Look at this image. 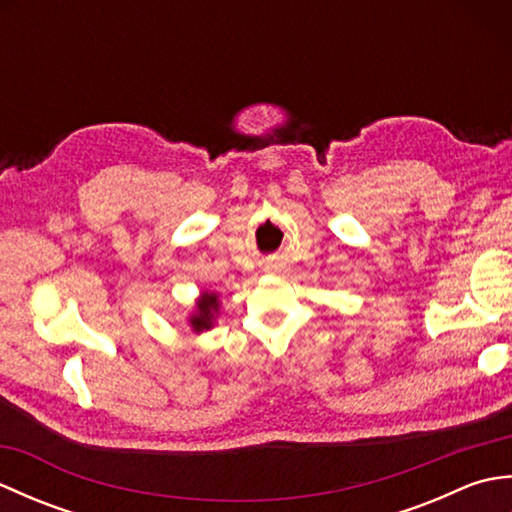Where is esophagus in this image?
<instances>
[{"mask_svg": "<svg viewBox=\"0 0 512 512\" xmlns=\"http://www.w3.org/2000/svg\"><path fill=\"white\" fill-rule=\"evenodd\" d=\"M266 273H270V275H275V273H277V266H275V264H270V266H266Z\"/></svg>", "mask_w": 512, "mask_h": 512, "instance_id": "1", "label": "esophagus"}]
</instances>
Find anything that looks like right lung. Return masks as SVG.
Returning <instances> with one entry per match:
<instances>
[{
    "mask_svg": "<svg viewBox=\"0 0 512 512\" xmlns=\"http://www.w3.org/2000/svg\"><path fill=\"white\" fill-rule=\"evenodd\" d=\"M220 295L211 290H202L200 297L195 299V306L189 312L187 323L193 334H202V332H209L211 328H215V321L220 317Z\"/></svg>",
    "mask_w": 512,
    "mask_h": 512,
    "instance_id": "obj_1",
    "label": "right lung"
}]
</instances>
